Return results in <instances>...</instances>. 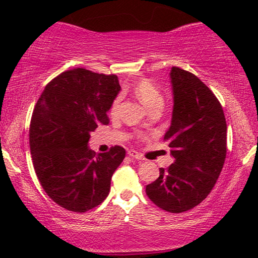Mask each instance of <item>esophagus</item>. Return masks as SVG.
Listing matches in <instances>:
<instances>
[{"label": "esophagus", "instance_id": "34e87169", "mask_svg": "<svg viewBox=\"0 0 258 258\" xmlns=\"http://www.w3.org/2000/svg\"><path fill=\"white\" fill-rule=\"evenodd\" d=\"M128 155L133 158V160H136V161H143L144 160L142 155H141L140 153H137V151H135V150H129Z\"/></svg>", "mask_w": 258, "mask_h": 258}]
</instances>
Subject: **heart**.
I'll use <instances>...</instances> for the list:
<instances>
[{
	"instance_id": "obj_1",
	"label": "heart",
	"mask_w": 258,
	"mask_h": 258,
	"mask_svg": "<svg viewBox=\"0 0 258 258\" xmlns=\"http://www.w3.org/2000/svg\"><path fill=\"white\" fill-rule=\"evenodd\" d=\"M134 91H135V95L139 97V100L142 102L148 110L156 107V105H163V95H162L161 90L158 89L153 81L148 79L140 80L136 83L135 88H134ZM119 103H121V97L117 96L112 101L110 109H109L111 115L117 114Z\"/></svg>"
}]
</instances>
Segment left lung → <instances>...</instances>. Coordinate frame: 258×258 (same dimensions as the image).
<instances>
[{
	"mask_svg": "<svg viewBox=\"0 0 258 258\" xmlns=\"http://www.w3.org/2000/svg\"><path fill=\"white\" fill-rule=\"evenodd\" d=\"M170 79L174 109L164 141L174 163L160 168L146 192L158 208L178 214L213 190L227 155V122L220 101L199 77L172 67Z\"/></svg>",
	"mask_w": 258,
	"mask_h": 258,
	"instance_id": "1",
	"label": "left lung"
}]
</instances>
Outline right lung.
Masks as SVG:
<instances>
[{"label":"right lung","mask_w":258,"mask_h":258,"mask_svg":"<svg viewBox=\"0 0 258 258\" xmlns=\"http://www.w3.org/2000/svg\"><path fill=\"white\" fill-rule=\"evenodd\" d=\"M121 90L116 75L83 68L67 70L42 91L29 128L30 153L38 181L58 206L74 213L97 207L110 191L111 176L124 148L96 155L90 133L107 125V111Z\"/></svg>","instance_id":"right-lung-1"}]
</instances>
